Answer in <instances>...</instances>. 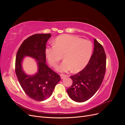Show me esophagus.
Masks as SVG:
<instances>
[{
    "mask_svg": "<svg viewBox=\"0 0 125 125\" xmlns=\"http://www.w3.org/2000/svg\"><path fill=\"white\" fill-rule=\"evenodd\" d=\"M66 77H67V75H65V74H60V78H61L62 79L66 78Z\"/></svg>",
    "mask_w": 125,
    "mask_h": 125,
    "instance_id": "esophagus-1",
    "label": "esophagus"
}]
</instances>
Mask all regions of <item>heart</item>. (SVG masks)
<instances>
[{
	"label": "heart",
	"instance_id": "1",
	"mask_svg": "<svg viewBox=\"0 0 125 125\" xmlns=\"http://www.w3.org/2000/svg\"><path fill=\"white\" fill-rule=\"evenodd\" d=\"M92 52L91 42L69 35L57 37L54 46L47 47L45 51L48 62L52 67L57 65L63 56L65 61L56 68L62 73L70 69L76 73L83 69L89 62Z\"/></svg>",
	"mask_w": 125,
	"mask_h": 125
}]
</instances>
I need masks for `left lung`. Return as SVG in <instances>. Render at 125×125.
Masks as SVG:
<instances>
[{
    "instance_id": "1",
    "label": "left lung",
    "mask_w": 125,
    "mask_h": 125,
    "mask_svg": "<svg viewBox=\"0 0 125 125\" xmlns=\"http://www.w3.org/2000/svg\"><path fill=\"white\" fill-rule=\"evenodd\" d=\"M94 51L84 68L70 76L73 84L67 90L70 99L84 102L97 92L103 82L106 70V55L103 47L94 40Z\"/></svg>"
}]
</instances>
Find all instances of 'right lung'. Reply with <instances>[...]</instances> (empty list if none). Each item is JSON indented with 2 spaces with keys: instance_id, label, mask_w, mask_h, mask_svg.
<instances>
[{
  "instance_id": "add662e5",
  "label": "right lung",
  "mask_w": 125,
  "mask_h": 125,
  "mask_svg": "<svg viewBox=\"0 0 125 125\" xmlns=\"http://www.w3.org/2000/svg\"><path fill=\"white\" fill-rule=\"evenodd\" d=\"M51 37V33L36 34L29 37L22 43L16 55L15 69L19 82L24 92L37 101L50 97L60 80L59 75L46 63L45 51L46 44ZM25 56L36 60L38 71L35 74L28 75L25 73L22 62Z\"/></svg>"
}]
</instances>
